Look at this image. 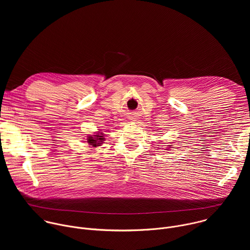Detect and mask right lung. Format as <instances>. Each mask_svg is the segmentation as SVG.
Returning <instances> with one entry per match:
<instances>
[{"label":"right lung","instance_id":"obj_1","mask_svg":"<svg viewBox=\"0 0 250 250\" xmlns=\"http://www.w3.org/2000/svg\"><path fill=\"white\" fill-rule=\"evenodd\" d=\"M104 140V138L103 133H97L95 135H89L88 139H87L89 146H92L93 147L100 146L103 144Z\"/></svg>","mask_w":250,"mask_h":250}]
</instances>
